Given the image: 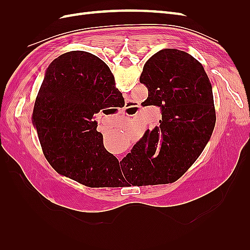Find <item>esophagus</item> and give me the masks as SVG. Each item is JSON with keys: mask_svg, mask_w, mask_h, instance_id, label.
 Wrapping results in <instances>:
<instances>
[{"mask_svg": "<svg viewBox=\"0 0 250 250\" xmlns=\"http://www.w3.org/2000/svg\"><path fill=\"white\" fill-rule=\"evenodd\" d=\"M127 105H129V106H128L127 108H131V107H133V106H131V105H130V103H127ZM120 158H121V157H119V160H120Z\"/></svg>", "mask_w": 250, "mask_h": 250, "instance_id": "34e87169", "label": "esophagus"}]
</instances>
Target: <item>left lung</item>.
<instances>
[{
  "instance_id": "1",
  "label": "left lung",
  "mask_w": 250,
  "mask_h": 250,
  "mask_svg": "<svg viewBox=\"0 0 250 250\" xmlns=\"http://www.w3.org/2000/svg\"><path fill=\"white\" fill-rule=\"evenodd\" d=\"M140 82L148 88L146 103L161 108L162 120L123 158L121 169L137 186L174 183L197 160L214 130L211 84L198 60L176 49L151 56Z\"/></svg>"
}]
</instances>
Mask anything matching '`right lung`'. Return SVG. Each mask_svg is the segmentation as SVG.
<instances>
[{"label": "right lung", "instance_id": "right-lung-1", "mask_svg": "<svg viewBox=\"0 0 250 250\" xmlns=\"http://www.w3.org/2000/svg\"><path fill=\"white\" fill-rule=\"evenodd\" d=\"M122 100L115 77L99 57L84 51L57 57L47 69L32 115L52 167L89 188L110 187L107 178L117 174L119 161L105 149L94 119Z\"/></svg>", "mask_w": 250, "mask_h": 250}]
</instances>
